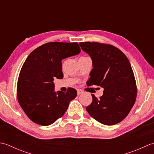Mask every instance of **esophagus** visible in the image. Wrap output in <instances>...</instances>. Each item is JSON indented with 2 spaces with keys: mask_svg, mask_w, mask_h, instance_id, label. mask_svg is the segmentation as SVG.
Returning a JSON list of instances; mask_svg holds the SVG:
<instances>
[{
  "mask_svg": "<svg viewBox=\"0 0 154 154\" xmlns=\"http://www.w3.org/2000/svg\"><path fill=\"white\" fill-rule=\"evenodd\" d=\"M83 93H84V91H82V90H81V89H78L77 90V94H78V95H80V94H83Z\"/></svg>",
  "mask_w": 154,
  "mask_h": 154,
  "instance_id": "esophagus-1",
  "label": "esophagus"
}]
</instances>
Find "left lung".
Instances as JSON below:
<instances>
[{
	"label": "left lung",
	"instance_id": "left-lung-1",
	"mask_svg": "<svg viewBox=\"0 0 154 154\" xmlns=\"http://www.w3.org/2000/svg\"><path fill=\"white\" fill-rule=\"evenodd\" d=\"M81 49L90 55L93 68L87 82L88 86L104 89L97 99L86 110L98 122L110 126L119 123L127 116L135 103L137 87L128 59L119 48L99 42H80Z\"/></svg>",
	"mask_w": 154,
	"mask_h": 154
}]
</instances>
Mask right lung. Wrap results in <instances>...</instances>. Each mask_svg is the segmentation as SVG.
Wrapping results in <instances>:
<instances>
[{
	"label": "right lung",
	"mask_w": 154,
	"mask_h": 154,
	"mask_svg": "<svg viewBox=\"0 0 154 154\" xmlns=\"http://www.w3.org/2000/svg\"><path fill=\"white\" fill-rule=\"evenodd\" d=\"M77 42H49L32 51L23 64L17 83V98L27 116L42 126L63 115L77 91H54V78L63 79L61 61L80 53Z\"/></svg>",
	"instance_id": "obj_1"
}]
</instances>
